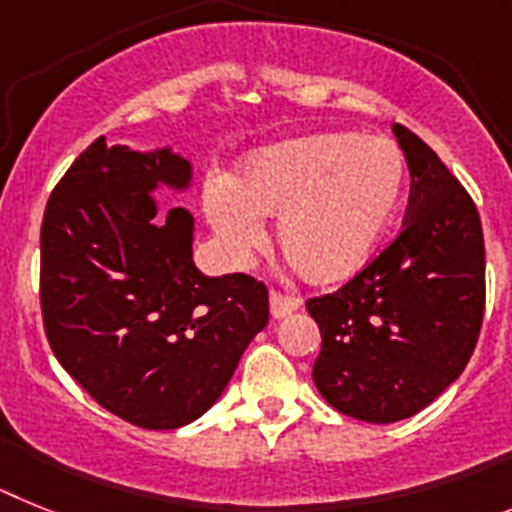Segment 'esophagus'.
I'll list each match as a JSON object with an SVG mask.
<instances>
[{
    "mask_svg": "<svg viewBox=\"0 0 512 512\" xmlns=\"http://www.w3.org/2000/svg\"><path fill=\"white\" fill-rule=\"evenodd\" d=\"M299 306H301L299 299L286 296V293L281 291H270V314H273V319L288 317V314H293Z\"/></svg>",
    "mask_w": 512,
    "mask_h": 512,
    "instance_id": "obj_1",
    "label": "esophagus"
}]
</instances>
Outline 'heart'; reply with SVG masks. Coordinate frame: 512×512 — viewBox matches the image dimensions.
<instances>
[{"label": "heart", "mask_w": 512, "mask_h": 512, "mask_svg": "<svg viewBox=\"0 0 512 512\" xmlns=\"http://www.w3.org/2000/svg\"><path fill=\"white\" fill-rule=\"evenodd\" d=\"M407 162L384 136L311 133L270 146L234 180L206 188V216L242 262L278 216V247L311 283H337L366 265L402 206Z\"/></svg>", "instance_id": "heart-1"}]
</instances>
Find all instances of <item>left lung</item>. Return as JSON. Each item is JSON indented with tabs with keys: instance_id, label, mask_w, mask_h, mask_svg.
Here are the masks:
<instances>
[{
	"instance_id": "obj_1",
	"label": "left lung",
	"mask_w": 512,
	"mask_h": 512,
	"mask_svg": "<svg viewBox=\"0 0 512 512\" xmlns=\"http://www.w3.org/2000/svg\"><path fill=\"white\" fill-rule=\"evenodd\" d=\"M410 203L394 242L335 293L306 301L319 324V394L342 415L397 422L459 379L484 317V237L471 195L420 136L394 126Z\"/></svg>"
}]
</instances>
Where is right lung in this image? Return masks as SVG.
Returning <instances> with one entry per match:
<instances>
[{
  "instance_id": "add662e5",
  "label": "right lung",
  "mask_w": 512,
  "mask_h": 512,
  "mask_svg": "<svg viewBox=\"0 0 512 512\" xmlns=\"http://www.w3.org/2000/svg\"><path fill=\"white\" fill-rule=\"evenodd\" d=\"M190 177V162L172 149L133 151L100 136L43 213L48 345L100 407L146 430L198 420L268 324L265 283L195 268L185 208L154 219L151 193L185 190Z\"/></svg>"
}]
</instances>
